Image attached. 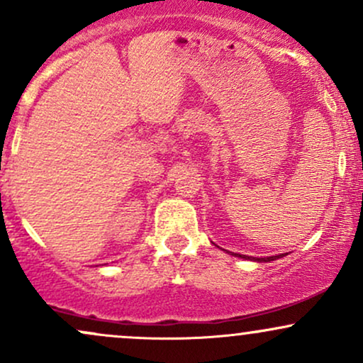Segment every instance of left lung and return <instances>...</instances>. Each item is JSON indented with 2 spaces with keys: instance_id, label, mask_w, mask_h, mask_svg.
Listing matches in <instances>:
<instances>
[{
  "instance_id": "left-lung-1",
  "label": "left lung",
  "mask_w": 363,
  "mask_h": 363,
  "mask_svg": "<svg viewBox=\"0 0 363 363\" xmlns=\"http://www.w3.org/2000/svg\"><path fill=\"white\" fill-rule=\"evenodd\" d=\"M237 256V254H235ZM244 257V256H242ZM278 257H283V254H280V256H269V257H261V259H257V261H262V262H268V261H274V259H278Z\"/></svg>"
}]
</instances>
